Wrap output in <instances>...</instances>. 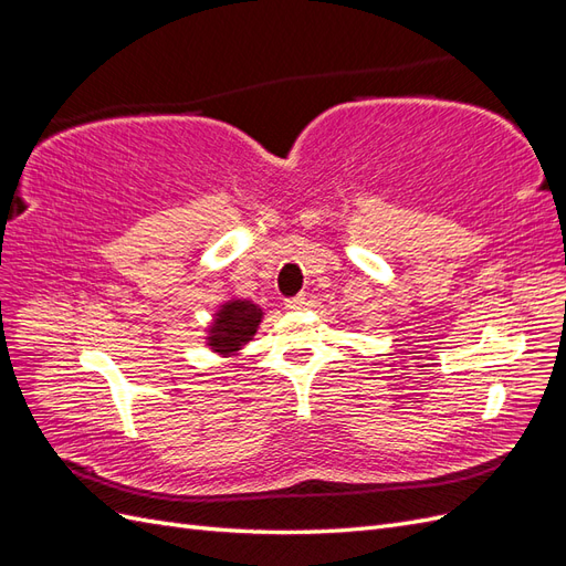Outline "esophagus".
Listing matches in <instances>:
<instances>
[{
    "label": "esophagus",
    "mask_w": 566,
    "mask_h": 566,
    "mask_svg": "<svg viewBox=\"0 0 566 566\" xmlns=\"http://www.w3.org/2000/svg\"><path fill=\"white\" fill-rule=\"evenodd\" d=\"M304 304H306V297H304V295L290 297V300H285V310H287V312H300V310H304Z\"/></svg>",
    "instance_id": "esophagus-1"
}]
</instances>
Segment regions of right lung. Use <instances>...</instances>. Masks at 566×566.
Masks as SVG:
<instances>
[{
    "mask_svg": "<svg viewBox=\"0 0 566 566\" xmlns=\"http://www.w3.org/2000/svg\"><path fill=\"white\" fill-rule=\"evenodd\" d=\"M264 318L260 304L243 297H229L221 302L208 328H205V345L224 358H235L248 342L256 335Z\"/></svg>",
    "mask_w": 566,
    "mask_h": 566,
    "instance_id": "right-lung-1",
    "label": "right lung"
}]
</instances>
